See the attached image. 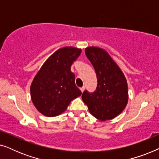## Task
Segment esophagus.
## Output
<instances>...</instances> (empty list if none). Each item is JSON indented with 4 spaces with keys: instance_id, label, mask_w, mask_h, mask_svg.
<instances>
[{
    "instance_id": "1",
    "label": "esophagus",
    "mask_w": 159,
    "mask_h": 159,
    "mask_svg": "<svg viewBox=\"0 0 159 159\" xmlns=\"http://www.w3.org/2000/svg\"><path fill=\"white\" fill-rule=\"evenodd\" d=\"M84 89H85V88H84V86H83V87H82V88H80V90H81V92H82V93H83V92H84Z\"/></svg>"
}]
</instances>
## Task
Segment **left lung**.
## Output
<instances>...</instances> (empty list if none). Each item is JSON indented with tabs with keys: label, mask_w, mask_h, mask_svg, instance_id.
Returning <instances> with one entry per match:
<instances>
[{
	"label": "left lung",
	"mask_w": 159,
	"mask_h": 159,
	"mask_svg": "<svg viewBox=\"0 0 159 159\" xmlns=\"http://www.w3.org/2000/svg\"><path fill=\"white\" fill-rule=\"evenodd\" d=\"M84 52L94 67L98 84L94 92L84 91L82 101L88 106L90 114L99 120L114 119L127 106L128 90L126 78L103 49L89 47Z\"/></svg>",
	"instance_id": "8db88e82"
}]
</instances>
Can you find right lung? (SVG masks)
<instances>
[{"label": "right lung", "mask_w": 159, "mask_h": 159, "mask_svg": "<svg viewBox=\"0 0 159 159\" xmlns=\"http://www.w3.org/2000/svg\"><path fill=\"white\" fill-rule=\"evenodd\" d=\"M81 52V49L73 47L58 49L45 61L34 77L30 87L31 98L41 114L58 116L82 94L70 69Z\"/></svg>", "instance_id": "right-lung-1"}]
</instances>
